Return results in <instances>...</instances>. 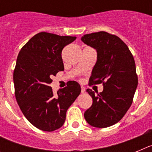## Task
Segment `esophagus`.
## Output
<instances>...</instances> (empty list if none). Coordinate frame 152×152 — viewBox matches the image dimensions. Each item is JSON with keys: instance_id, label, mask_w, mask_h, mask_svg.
Returning <instances> with one entry per match:
<instances>
[{"instance_id": "34e87169", "label": "esophagus", "mask_w": 152, "mask_h": 152, "mask_svg": "<svg viewBox=\"0 0 152 152\" xmlns=\"http://www.w3.org/2000/svg\"><path fill=\"white\" fill-rule=\"evenodd\" d=\"M85 91H86L85 88H84V87H83V86H81V93H82V94H84V93H85Z\"/></svg>"}]
</instances>
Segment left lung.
Masks as SVG:
<instances>
[{
    "instance_id": "1",
    "label": "left lung",
    "mask_w": 152,
    "mask_h": 152,
    "mask_svg": "<svg viewBox=\"0 0 152 152\" xmlns=\"http://www.w3.org/2000/svg\"><path fill=\"white\" fill-rule=\"evenodd\" d=\"M81 41L97 53L89 84L103 85L97 94L87 90L93 103L84 118L94 127L106 128L121 120L132 105L138 86L135 60L121 39L104 31L84 35Z\"/></svg>"
}]
</instances>
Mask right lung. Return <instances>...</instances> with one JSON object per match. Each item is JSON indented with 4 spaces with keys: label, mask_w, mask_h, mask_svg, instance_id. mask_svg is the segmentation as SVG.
<instances>
[{
    "label": "right lung",
    "mask_w": 152,
    "mask_h": 152,
    "mask_svg": "<svg viewBox=\"0 0 152 152\" xmlns=\"http://www.w3.org/2000/svg\"><path fill=\"white\" fill-rule=\"evenodd\" d=\"M75 39V36L41 32L23 46L17 56L13 72L16 100L28 121L42 131L61 128L68 109L81 91L74 80L56 95L49 86L52 75L64 70L63 48Z\"/></svg>",
    "instance_id": "add662e5"
}]
</instances>
